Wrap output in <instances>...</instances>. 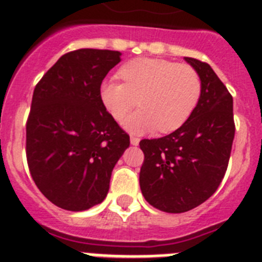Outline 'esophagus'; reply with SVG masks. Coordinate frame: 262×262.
Segmentation results:
<instances>
[{
    "label": "esophagus",
    "instance_id": "1",
    "mask_svg": "<svg viewBox=\"0 0 262 262\" xmlns=\"http://www.w3.org/2000/svg\"><path fill=\"white\" fill-rule=\"evenodd\" d=\"M129 142H131L133 145H138L139 142H140V139L136 138V136H131V138H129Z\"/></svg>",
    "mask_w": 262,
    "mask_h": 262
}]
</instances>
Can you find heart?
<instances>
[{"label":"heart","instance_id":"obj_1","mask_svg":"<svg viewBox=\"0 0 262 262\" xmlns=\"http://www.w3.org/2000/svg\"><path fill=\"white\" fill-rule=\"evenodd\" d=\"M119 75L123 82L106 80L99 94L106 110L119 123L139 99L142 108L124 123L133 133H173L186 123L200 102L201 77L186 64L139 57L126 62Z\"/></svg>","mask_w":262,"mask_h":262}]
</instances>
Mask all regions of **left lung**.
<instances>
[{
    "label": "left lung",
    "mask_w": 262,
    "mask_h": 262,
    "mask_svg": "<svg viewBox=\"0 0 262 262\" xmlns=\"http://www.w3.org/2000/svg\"><path fill=\"white\" fill-rule=\"evenodd\" d=\"M200 75L202 93L174 133L139 143L144 154L139 182L145 201L172 214L209 200L226 174L235 138L233 99L207 62L185 57Z\"/></svg>",
    "instance_id": "1"
}]
</instances>
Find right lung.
Instances as JSON below:
<instances>
[{
  "mask_svg": "<svg viewBox=\"0 0 262 262\" xmlns=\"http://www.w3.org/2000/svg\"><path fill=\"white\" fill-rule=\"evenodd\" d=\"M118 51L81 48L62 55L40 78L26 123L30 174L57 207L84 211L107 195L111 172L129 136L101 101Z\"/></svg>",
  "mask_w": 262,
  "mask_h": 262,
  "instance_id": "right-lung-1",
  "label": "right lung"
}]
</instances>
